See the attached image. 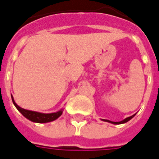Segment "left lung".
<instances>
[{
  "label": "left lung",
  "mask_w": 159,
  "mask_h": 159,
  "mask_svg": "<svg viewBox=\"0 0 159 159\" xmlns=\"http://www.w3.org/2000/svg\"><path fill=\"white\" fill-rule=\"evenodd\" d=\"M135 115V114H134ZM134 115H132V116H130V117H128V118H126L125 119H124V120H122V121L120 122H112V121H109V120H105V121H108V122H110V123H112V124H124V123H126V122H128L129 120H130V119H132L133 117L134 116Z\"/></svg>",
  "instance_id": "1"
}]
</instances>
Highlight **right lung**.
I'll list each match as a JSON object with an SVG mask.
<instances>
[{"mask_svg":"<svg viewBox=\"0 0 159 159\" xmlns=\"http://www.w3.org/2000/svg\"><path fill=\"white\" fill-rule=\"evenodd\" d=\"M11 99L12 102H13V104H14V105L16 106V109H18V110H19L26 119H28L29 120H30V121L32 122H35V123H48V122L54 121V120L58 119V118L62 114V110L56 112V113H52V114H41V113H38V112L26 110V109H22V108H20V106H18V105L15 103L14 99H13V97L12 96Z\"/></svg>","mask_w":159,"mask_h":159,"instance_id":"obj_1","label":"right lung"}]
</instances>
